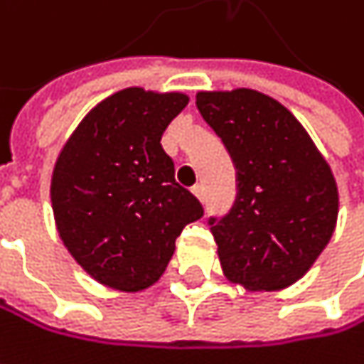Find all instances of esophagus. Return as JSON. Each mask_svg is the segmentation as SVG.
Instances as JSON below:
<instances>
[{
    "label": "esophagus",
    "mask_w": 364,
    "mask_h": 364,
    "mask_svg": "<svg viewBox=\"0 0 364 364\" xmlns=\"http://www.w3.org/2000/svg\"><path fill=\"white\" fill-rule=\"evenodd\" d=\"M191 191H193V196H196L200 202H204V200H206V187H204L202 183L193 185V187H191Z\"/></svg>",
    "instance_id": "esophagus-1"
}]
</instances>
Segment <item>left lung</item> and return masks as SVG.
<instances>
[{
    "mask_svg": "<svg viewBox=\"0 0 364 364\" xmlns=\"http://www.w3.org/2000/svg\"><path fill=\"white\" fill-rule=\"evenodd\" d=\"M196 106L229 151L237 196L208 225L227 279L254 291L300 279L329 244L338 187L304 127L254 89L200 91Z\"/></svg>",
    "mask_w": 364,
    "mask_h": 364,
    "instance_id": "1",
    "label": "left lung"
}]
</instances>
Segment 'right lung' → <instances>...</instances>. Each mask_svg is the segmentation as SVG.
Listing matches in <instances>:
<instances>
[{
	"label": "right lung",
	"instance_id": "obj_1",
	"mask_svg": "<svg viewBox=\"0 0 364 364\" xmlns=\"http://www.w3.org/2000/svg\"><path fill=\"white\" fill-rule=\"evenodd\" d=\"M187 102L183 93L122 89L85 116L60 151L51 177L58 233L108 287L139 291L156 283L185 225L204 216L160 144Z\"/></svg>",
	"mask_w": 364,
	"mask_h": 364
}]
</instances>
